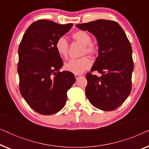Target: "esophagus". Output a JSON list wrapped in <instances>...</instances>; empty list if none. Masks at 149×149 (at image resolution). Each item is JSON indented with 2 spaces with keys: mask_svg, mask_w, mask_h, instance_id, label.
Segmentation results:
<instances>
[{
  "mask_svg": "<svg viewBox=\"0 0 149 149\" xmlns=\"http://www.w3.org/2000/svg\"><path fill=\"white\" fill-rule=\"evenodd\" d=\"M74 77H75V78H76V79H78L79 77H81V74H74Z\"/></svg>",
  "mask_w": 149,
  "mask_h": 149,
  "instance_id": "34e87169",
  "label": "esophagus"
}]
</instances>
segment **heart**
I'll return each mask as SVG.
<instances>
[{"instance_id":"b5f03b06","label":"heart","mask_w":149,"mask_h":149,"mask_svg":"<svg viewBox=\"0 0 149 149\" xmlns=\"http://www.w3.org/2000/svg\"><path fill=\"white\" fill-rule=\"evenodd\" d=\"M73 40L83 45L81 54H85L91 56H94L98 52L97 45L91 42V37L85 31H77L72 35ZM56 49L58 54L64 58H66L68 55L69 45L64 37L59 38L56 42ZM91 66V60L87 56H84L79 59H73L66 62L64 65L65 70L74 74H82L85 70H88Z\"/></svg>"}]
</instances>
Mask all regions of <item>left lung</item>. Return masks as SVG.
Returning a JSON list of instances; mask_svg holds the SVG:
<instances>
[{
  "mask_svg": "<svg viewBox=\"0 0 149 149\" xmlns=\"http://www.w3.org/2000/svg\"><path fill=\"white\" fill-rule=\"evenodd\" d=\"M77 28L88 30L97 38L98 56L87 73L85 94L93 107L111 111L119 107L132 90L134 70L131 44L122 28L112 20L97 19L77 24ZM97 71L102 76L93 75Z\"/></svg>",
  "mask_w": 149,
  "mask_h": 149,
  "instance_id": "1",
  "label": "left lung"
}]
</instances>
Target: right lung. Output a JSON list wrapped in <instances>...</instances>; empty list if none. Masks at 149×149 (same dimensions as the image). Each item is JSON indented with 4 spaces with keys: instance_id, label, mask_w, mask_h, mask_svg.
<instances>
[{
    "instance_id": "obj_1",
    "label": "right lung",
    "mask_w": 149,
    "mask_h": 149,
    "mask_svg": "<svg viewBox=\"0 0 149 149\" xmlns=\"http://www.w3.org/2000/svg\"><path fill=\"white\" fill-rule=\"evenodd\" d=\"M73 26L46 19L32 23L20 42L17 72L19 91L28 104L40 115H50L64 107L74 74L60 72L63 62L56 49L59 38Z\"/></svg>"
}]
</instances>
